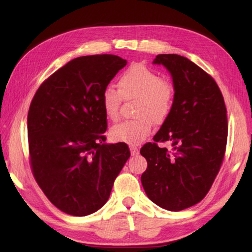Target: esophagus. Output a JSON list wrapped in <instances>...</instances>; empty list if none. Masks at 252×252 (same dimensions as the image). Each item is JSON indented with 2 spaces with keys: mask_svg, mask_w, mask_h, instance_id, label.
Segmentation results:
<instances>
[{
  "mask_svg": "<svg viewBox=\"0 0 252 252\" xmlns=\"http://www.w3.org/2000/svg\"><path fill=\"white\" fill-rule=\"evenodd\" d=\"M130 151H131V155L132 156H136L139 153V149L136 148V147H134V146H131L130 147Z\"/></svg>",
  "mask_w": 252,
  "mask_h": 252,
  "instance_id": "esophagus-1",
  "label": "esophagus"
}]
</instances>
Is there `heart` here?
Wrapping results in <instances>:
<instances>
[{"label":"heart","instance_id":"obj_1","mask_svg":"<svg viewBox=\"0 0 252 252\" xmlns=\"http://www.w3.org/2000/svg\"><path fill=\"white\" fill-rule=\"evenodd\" d=\"M122 97L138 99L135 120L123 121L111 127L113 141L138 146L150 135L153 126L167 121L174 102V87L167 79H162L156 71L143 64H133L123 72L118 81V90L105 88L101 95V104L105 116L116 121L120 114Z\"/></svg>","mask_w":252,"mask_h":252}]
</instances>
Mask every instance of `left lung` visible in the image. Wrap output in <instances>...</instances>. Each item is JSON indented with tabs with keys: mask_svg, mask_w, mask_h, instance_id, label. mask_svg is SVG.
I'll return each mask as SVG.
<instances>
[{
	"mask_svg": "<svg viewBox=\"0 0 252 252\" xmlns=\"http://www.w3.org/2000/svg\"><path fill=\"white\" fill-rule=\"evenodd\" d=\"M153 63L171 73L174 102L155 142L140 150L148 162L141 182L152 202L180 211L201 201L219 172L228 138L227 109L216 81L189 59L159 54ZM167 141L171 151L157 146Z\"/></svg>",
	"mask_w": 252,
	"mask_h": 252,
	"instance_id": "1",
	"label": "left lung"
}]
</instances>
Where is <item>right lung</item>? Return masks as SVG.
Returning <instances> with one entry per match:
<instances>
[{"label": "right lung", "mask_w": 252, "mask_h": 252, "mask_svg": "<svg viewBox=\"0 0 252 252\" xmlns=\"http://www.w3.org/2000/svg\"><path fill=\"white\" fill-rule=\"evenodd\" d=\"M126 60L112 54L73 59L40 85L28 113L30 163L60 210L84 217L110 197L130 158L126 143L106 144L101 95Z\"/></svg>", "instance_id": "add662e5"}]
</instances>
